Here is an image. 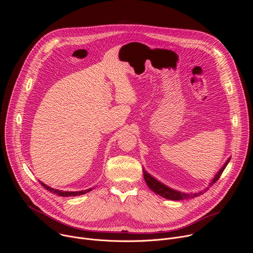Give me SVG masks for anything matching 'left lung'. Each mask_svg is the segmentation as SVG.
<instances>
[{"label":"left lung","instance_id":"left-lung-1","mask_svg":"<svg viewBox=\"0 0 253 253\" xmlns=\"http://www.w3.org/2000/svg\"><path fill=\"white\" fill-rule=\"evenodd\" d=\"M230 158L226 161V163L223 165V167L219 170V172L216 174V176L213 178L212 182L210 185H212L213 183H215L217 180L220 178L222 172L224 171L225 167L227 166L228 162H229ZM143 174H144V179H145V182L147 183V185L149 186V188L155 192L156 194L166 198V199H169V200H183V199H190V198H194L196 196H199L202 194V191L201 192H198V193H192V194H187V193H182V192H179V191H176V190H173L167 186H165L164 184L160 183L159 181H157V180L155 178H153L149 173H147V171H145L143 169Z\"/></svg>","mask_w":253,"mask_h":253}]
</instances>
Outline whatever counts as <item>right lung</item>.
I'll return each instance as SVG.
<instances>
[{"mask_svg":"<svg viewBox=\"0 0 253 253\" xmlns=\"http://www.w3.org/2000/svg\"><path fill=\"white\" fill-rule=\"evenodd\" d=\"M40 183L42 184V186L44 187V188H46L47 190H49L50 192H52V193H54V194H57V195H59V196H66V197H68V196H78V195H82V194H85V193H87V192H89L91 189H88V190H83V191H75V192H69V191H61V190H57V189H53V188H51V187H49V186H47L46 184H44V183H42L41 181H40Z\"/></svg>","mask_w":253,"mask_h":253,"instance_id":"right-lung-1","label":"right lung"}]
</instances>
